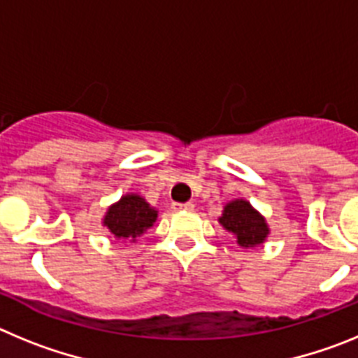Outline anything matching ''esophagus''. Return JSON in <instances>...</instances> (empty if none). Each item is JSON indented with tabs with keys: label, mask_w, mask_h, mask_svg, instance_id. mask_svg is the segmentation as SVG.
<instances>
[{
	"label": "esophagus",
	"mask_w": 358,
	"mask_h": 358,
	"mask_svg": "<svg viewBox=\"0 0 358 358\" xmlns=\"http://www.w3.org/2000/svg\"><path fill=\"white\" fill-rule=\"evenodd\" d=\"M173 210L176 211H192L194 210V204H192V202H185V204L177 202V204H173Z\"/></svg>",
	"instance_id": "1"
}]
</instances>
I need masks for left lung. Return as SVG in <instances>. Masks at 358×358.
I'll return each mask as SVG.
<instances>
[{
	"label": "left lung",
	"instance_id": "obj_1",
	"mask_svg": "<svg viewBox=\"0 0 358 358\" xmlns=\"http://www.w3.org/2000/svg\"><path fill=\"white\" fill-rule=\"evenodd\" d=\"M218 224L233 235L235 242L243 249L258 248L267 240L271 227L258 210L245 199H233L224 206Z\"/></svg>",
	"mask_w": 358,
	"mask_h": 358
}]
</instances>
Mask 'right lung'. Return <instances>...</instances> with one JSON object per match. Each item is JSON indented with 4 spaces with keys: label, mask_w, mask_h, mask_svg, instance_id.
Masks as SVG:
<instances>
[{
    "label": "right lung",
    "mask_w": 358,
    "mask_h": 358,
    "mask_svg": "<svg viewBox=\"0 0 358 358\" xmlns=\"http://www.w3.org/2000/svg\"><path fill=\"white\" fill-rule=\"evenodd\" d=\"M156 220L157 210L148 204L147 199L138 194H125L107 208L102 226H106L116 240L134 243Z\"/></svg>",
    "instance_id": "right-lung-1"
}]
</instances>
